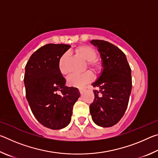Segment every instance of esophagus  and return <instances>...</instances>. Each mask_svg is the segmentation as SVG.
I'll return each instance as SVG.
<instances>
[{"mask_svg": "<svg viewBox=\"0 0 158 158\" xmlns=\"http://www.w3.org/2000/svg\"><path fill=\"white\" fill-rule=\"evenodd\" d=\"M84 88H79V93H83L84 91Z\"/></svg>", "mask_w": 158, "mask_h": 158, "instance_id": "1", "label": "esophagus"}]
</instances>
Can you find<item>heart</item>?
Segmentation results:
<instances>
[{
    "instance_id": "b5f03b06",
    "label": "heart",
    "mask_w": 158,
    "mask_h": 158,
    "mask_svg": "<svg viewBox=\"0 0 158 158\" xmlns=\"http://www.w3.org/2000/svg\"><path fill=\"white\" fill-rule=\"evenodd\" d=\"M75 52L81 55V56L87 60V67L94 72L95 73H100L102 65L101 63L96 59L97 53L95 50L89 45L82 44L76 47ZM68 54L63 53L58 60V69L63 75H68L69 73L68 69ZM93 79V74L91 72L88 70L80 74H72L69 77L68 83L69 85L74 87L83 86L86 83L91 81Z\"/></svg>"
}]
</instances>
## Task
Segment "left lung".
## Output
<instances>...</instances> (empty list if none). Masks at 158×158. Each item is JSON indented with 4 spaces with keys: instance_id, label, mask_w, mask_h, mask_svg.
Returning a JSON list of instances; mask_svg holds the SVG:
<instances>
[{
    "instance_id": "left-lung-1",
    "label": "left lung",
    "mask_w": 158,
    "mask_h": 158,
    "mask_svg": "<svg viewBox=\"0 0 158 158\" xmlns=\"http://www.w3.org/2000/svg\"><path fill=\"white\" fill-rule=\"evenodd\" d=\"M102 59L103 71L93 84L95 98L89 106L93 122L103 127L116 125L123 116L132 90L131 68L125 53L113 44L93 40Z\"/></svg>"
}]
</instances>
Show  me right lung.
<instances>
[{
	"label": "right lung",
	"instance_id": "obj_1",
	"mask_svg": "<svg viewBox=\"0 0 158 158\" xmlns=\"http://www.w3.org/2000/svg\"><path fill=\"white\" fill-rule=\"evenodd\" d=\"M70 45L47 44L39 48L25 67L26 96L35 117L52 130L65 127L71 121L78 89L65 86L58 69V60Z\"/></svg>",
	"mask_w": 158,
	"mask_h": 158
}]
</instances>
